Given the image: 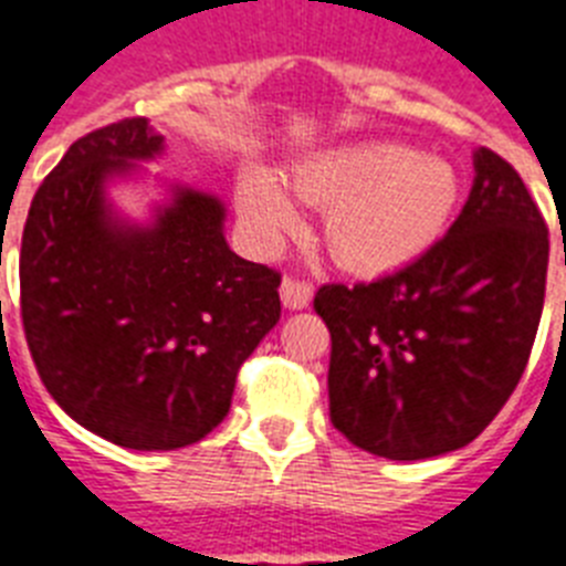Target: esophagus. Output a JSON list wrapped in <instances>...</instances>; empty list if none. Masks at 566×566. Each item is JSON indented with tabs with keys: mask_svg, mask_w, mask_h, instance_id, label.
Returning <instances> with one entry per match:
<instances>
[{
	"mask_svg": "<svg viewBox=\"0 0 566 566\" xmlns=\"http://www.w3.org/2000/svg\"><path fill=\"white\" fill-rule=\"evenodd\" d=\"M282 302L284 307H291V311H302V307L311 305L313 298V284L305 282V279H296V275H284L282 287Z\"/></svg>",
	"mask_w": 566,
	"mask_h": 566,
	"instance_id": "34e87169",
	"label": "esophagus"
}]
</instances>
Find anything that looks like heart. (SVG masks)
<instances>
[{"label": "heart", "instance_id": "b5f03b06", "mask_svg": "<svg viewBox=\"0 0 566 566\" xmlns=\"http://www.w3.org/2000/svg\"><path fill=\"white\" fill-rule=\"evenodd\" d=\"M291 184L302 201L327 210L331 255L365 275L391 273L420 259L443 235L460 198L452 166L400 144L322 151L293 169ZM239 210L268 244L298 227L291 195L259 166L241 175Z\"/></svg>", "mask_w": 566, "mask_h": 566}]
</instances>
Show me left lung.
I'll list each match as a JSON object with an SVG mask.
<instances>
[{
  "instance_id": "8db88e82",
  "label": "left lung",
  "mask_w": 566,
  "mask_h": 566,
  "mask_svg": "<svg viewBox=\"0 0 566 566\" xmlns=\"http://www.w3.org/2000/svg\"><path fill=\"white\" fill-rule=\"evenodd\" d=\"M474 172L454 224L420 259L374 282L322 284L313 298L331 331V422L377 458L472 443L533 354L547 221L497 151L483 146Z\"/></svg>"
}]
</instances>
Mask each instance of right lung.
<instances>
[{
	"instance_id": "right-lung-1",
	"label": "right lung",
	"mask_w": 566,
	"mask_h": 566,
	"mask_svg": "<svg viewBox=\"0 0 566 566\" xmlns=\"http://www.w3.org/2000/svg\"><path fill=\"white\" fill-rule=\"evenodd\" d=\"M160 144L146 117L74 140L33 195L19 250V311L42 386L80 426L137 452L210 434L282 316V273L232 253L212 195L180 189L149 230L114 221L103 180Z\"/></svg>"
}]
</instances>
